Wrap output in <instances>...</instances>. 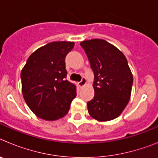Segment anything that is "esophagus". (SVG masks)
Returning <instances> with one entry per match:
<instances>
[{"label":"esophagus","mask_w":158,"mask_h":158,"mask_svg":"<svg viewBox=\"0 0 158 158\" xmlns=\"http://www.w3.org/2000/svg\"><path fill=\"white\" fill-rule=\"evenodd\" d=\"M79 86L80 87H83L84 85H85V84H86V79L85 77H82L81 81L80 82H79Z\"/></svg>","instance_id":"esophagus-1"}]
</instances>
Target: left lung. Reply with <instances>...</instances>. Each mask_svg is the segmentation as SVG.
Segmentation results:
<instances>
[{
	"label": "left lung",
	"instance_id": "left-lung-1",
	"mask_svg": "<svg viewBox=\"0 0 158 158\" xmlns=\"http://www.w3.org/2000/svg\"><path fill=\"white\" fill-rule=\"evenodd\" d=\"M94 73L95 95L87 103L89 115L98 121L120 115L131 98L133 75L127 60L118 48L100 39L80 43Z\"/></svg>",
	"mask_w": 158,
	"mask_h": 158
}]
</instances>
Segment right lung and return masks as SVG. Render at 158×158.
Here are the masks:
<instances>
[{
    "label": "right lung",
    "mask_w": 158,
    "mask_h": 158,
    "mask_svg": "<svg viewBox=\"0 0 158 158\" xmlns=\"http://www.w3.org/2000/svg\"><path fill=\"white\" fill-rule=\"evenodd\" d=\"M73 42H52L32 53L22 69V93L26 104L39 118L57 120L66 115L77 96L67 81L65 58Z\"/></svg>",
    "instance_id": "1"
}]
</instances>
